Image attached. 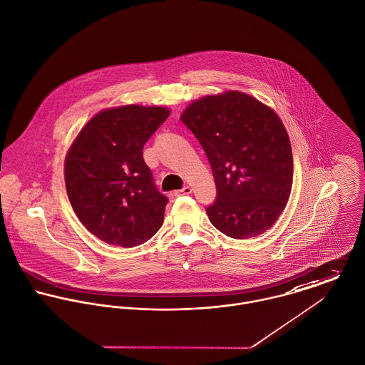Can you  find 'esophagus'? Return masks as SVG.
Masks as SVG:
<instances>
[{"mask_svg": "<svg viewBox=\"0 0 365 365\" xmlns=\"http://www.w3.org/2000/svg\"><path fill=\"white\" fill-rule=\"evenodd\" d=\"M192 192V188L191 187H184L182 190H178V191H175L174 194H175V197H180V195H190Z\"/></svg>", "mask_w": 365, "mask_h": 365, "instance_id": "1", "label": "esophagus"}]
</instances>
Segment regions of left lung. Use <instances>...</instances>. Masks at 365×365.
<instances>
[{"label": "left lung", "mask_w": 365, "mask_h": 365, "mask_svg": "<svg viewBox=\"0 0 365 365\" xmlns=\"http://www.w3.org/2000/svg\"><path fill=\"white\" fill-rule=\"evenodd\" d=\"M180 119L212 167L217 195L207 208L210 223L239 240L267 232L287 207L294 175L278 113L249 94L225 91L192 101Z\"/></svg>", "instance_id": "left-lung-1"}]
</instances>
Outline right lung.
Wrapping results in <instances>:
<instances>
[{"label": "right lung", "mask_w": 365, "mask_h": 365, "mask_svg": "<svg viewBox=\"0 0 365 365\" xmlns=\"http://www.w3.org/2000/svg\"><path fill=\"white\" fill-rule=\"evenodd\" d=\"M160 105H120L96 113L64 158V181L80 222L108 245L130 249L161 227L167 197L155 187L143 146L168 118Z\"/></svg>", "instance_id": "1"}]
</instances>
